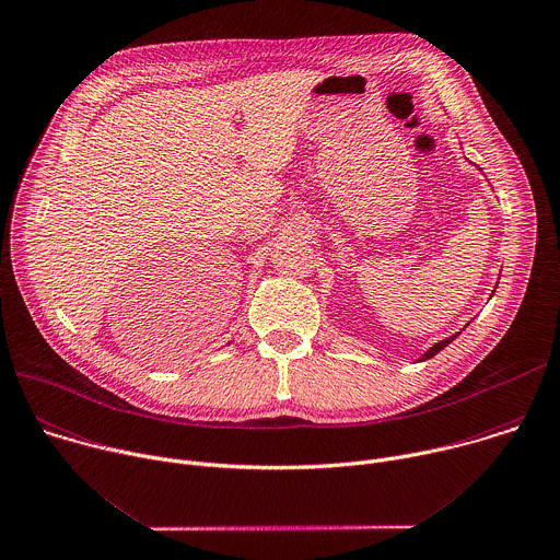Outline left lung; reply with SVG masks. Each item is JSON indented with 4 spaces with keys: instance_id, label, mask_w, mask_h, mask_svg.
<instances>
[{
    "instance_id": "left-lung-1",
    "label": "left lung",
    "mask_w": 560,
    "mask_h": 560,
    "mask_svg": "<svg viewBox=\"0 0 560 560\" xmlns=\"http://www.w3.org/2000/svg\"><path fill=\"white\" fill-rule=\"evenodd\" d=\"M459 334H462V331H457V334H453V336H448V338H444V340L435 342V345H433V347H429V349H427V351H424V353H422L418 360H420V362H424V360L433 358V355H435V353H440V351H442L446 345H451V342H453V340H455Z\"/></svg>"
}]
</instances>
